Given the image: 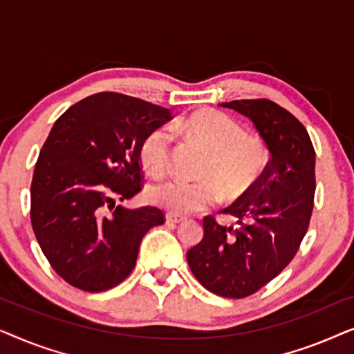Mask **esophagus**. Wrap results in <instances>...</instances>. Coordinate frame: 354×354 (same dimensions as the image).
<instances>
[{"label":"esophagus","mask_w":354,"mask_h":354,"mask_svg":"<svg viewBox=\"0 0 354 354\" xmlns=\"http://www.w3.org/2000/svg\"><path fill=\"white\" fill-rule=\"evenodd\" d=\"M183 221H185V217H182V216L171 214V212H167V214H166L167 224H180V222H183Z\"/></svg>","instance_id":"34e87169"}]
</instances>
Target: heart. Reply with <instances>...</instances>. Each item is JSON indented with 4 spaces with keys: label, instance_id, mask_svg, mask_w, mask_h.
<instances>
[{
    "label": "heart",
    "instance_id": "b5f03b06",
    "mask_svg": "<svg viewBox=\"0 0 354 354\" xmlns=\"http://www.w3.org/2000/svg\"><path fill=\"white\" fill-rule=\"evenodd\" d=\"M171 128L172 131L161 125L153 129L140 147L143 167L153 176H164L171 166L172 132L188 135L209 149L201 174L218 183L224 198H236L248 190L268 164V149L263 140L243 133L236 120L219 111H198L177 119ZM214 183L171 178L149 188L148 198L153 205L171 214L188 216L206 209L217 201L219 192Z\"/></svg>",
    "mask_w": 354,
    "mask_h": 354
}]
</instances>
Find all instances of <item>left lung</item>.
Returning a JSON list of instances; mask_svg holds the SVG:
<instances>
[{
  "label": "left lung",
  "mask_w": 354,
  "mask_h": 354,
  "mask_svg": "<svg viewBox=\"0 0 354 354\" xmlns=\"http://www.w3.org/2000/svg\"><path fill=\"white\" fill-rule=\"evenodd\" d=\"M253 122L270 159L261 177L221 212L235 227L203 219L205 236L187 261L203 287L224 298H245L277 277L308 232L316 190V153L304 125L269 100L221 103Z\"/></svg>",
  "instance_id": "8db88e82"
}]
</instances>
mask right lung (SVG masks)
<instances>
[{
  "instance_id": "1",
  "label": "right lung",
  "mask_w": 354,
  "mask_h": 354,
  "mask_svg": "<svg viewBox=\"0 0 354 354\" xmlns=\"http://www.w3.org/2000/svg\"><path fill=\"white\" fill-rule=\"evenodd\" d=\"M171 119L161 106L103 91L53 125L33 172L30 221L43 254L72 287L98 293L119 285L145 234L164 224L158 207L129 209L115 200L142 190L140 147Z\"/></svg>"
}]
</instances>
